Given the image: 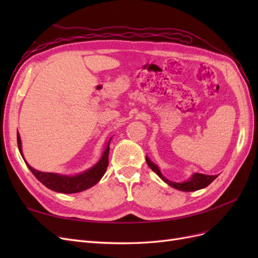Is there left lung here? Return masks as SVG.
I'll return each instance as SVG.
<instances>
[{
	"mask_svg": "<svg viewBox=\"0 0 258 258\" xmlns=\"http://www.w3.org/2000/svg\"><path fill=\"white\" fill-rule=\"evenodd\" d=\"M146 162H147L148 167H150L154 171V172L162 179L163 182H166L168 185L173 187V188H176V189L182 190V191H195V190H198L201 188H205V187L210 185L217 177V175H207V174H201V173H194L188 181L183 182V183H176V182L169 181L168 178L163 176L160 172L159 168L156 166L154 162H152L148 157H146Z\"/></svg>",
	"mask_w": 258,
	"mask_h": 258,
	"instance_id": "1",
	"label": "left lung"
}]
</instances>
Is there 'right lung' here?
<instances>
[{
    "mask_svg": "<svg viewBox=\"0 0 258 258\" xmlns=\"http://www.w3.org/2000/svg\"><path fill=\"white\" fill-rule=\"evenodd\" d=\"M111 140H112V138L108 140L102 157L100 158V160L96 163L95 166L88 170H86L83 173L70 176V175H61V174L50 173V172H41V171L35 170L31 167L29 163L25 160V157H23V155H22L21 140H20L19 134L17 132V143H18L19 152L22 156L23 160L26 161L27 166L30 169L31 172L34 174V176L43 185L47 187V188L54 190V191H58V192H62V194L80 192V191L90 188V187L96 185L100 181L101 177L104 175L106 168L108 166V153H110V146L108 145H110Z\"/></svg>",
    "mask_w": 258,
    "mask_h": 258,
    "instance_id": "right-lung-1",
    "label": "right lung"
}]
</instances>
